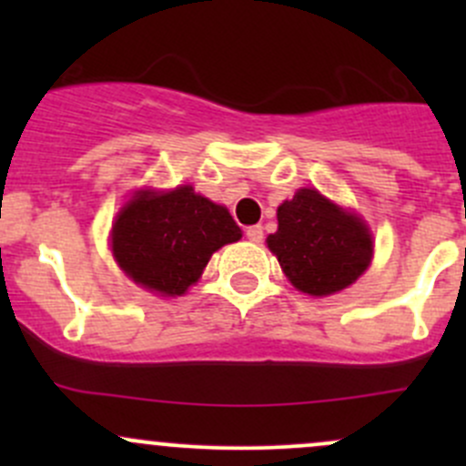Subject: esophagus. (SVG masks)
<instances>
[{
	"label": "esophagus",
	"instance_id": "esophagus-1",
	"mask_svg": "<svg viewBox=\"0 0 466 466\" xmlns=\"http://www.w3.org/2000/svg\"><path fill=\"white\" fill-rule=\"evenodd\" d=\"M246 237H248V241L261 243L263 241V228L261 225H252V228L246 229Z\"/></svg>",
	"mask_w": 466,
	"mask_h": 466
}]
</instances>
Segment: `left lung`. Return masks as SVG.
Instances as JSON below:
<instances>
[{
  "label": "left lung",
  "instance_id": "left-lung-1",
  "mask_svg": "<svg viewBox=\"0 0 466 466\" xmlns=\"http://www.w3.org/2000/svg\"><path fill=\"white\" fill-rule=\"evenodd\" d=\"M279 228L268 248L302 293L331 295L354 284L372 259V237L359 216L316 189H299L277 209Z\"/></svg>",
  "mask_w": 466,
  "mask_h": 466
}]
</instances>
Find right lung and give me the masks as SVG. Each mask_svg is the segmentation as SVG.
I'll list each match as a JSON object with an SVG mask.
<instances>
[{"label":"right lung","instance_id":"obj_1","mask_svg":"<svg viewBox=\"0 0 466 466\" xmlns=\"http://www.w3.org/2000/svg\"><path fill=\"white\" fill-rule=\"evenodd\" d=\"M241 229L225 207L177 187L167 194L142 191L112 225V252L126 275L144 289L182 295L203 275L207 261Z\"/></svg>","mask_w":466,"mask_h":466}]
</instances>
